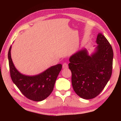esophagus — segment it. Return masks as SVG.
<instances>
[{
	"label": "esophagus",
	"instance_id": "1",
	"mask_svg": "<svg viewBox=\"0 0 121 121\" xmlns=\"http://www.w3.org/2000/svg\"><path fill=\"white\" fill-rule=\"evenodd\" d=\"M68 65L67 63H65L63 64V69H68Z\"/></svg>",
	"mask_w": 121,
	"mask_h": 121
}]
</instances>
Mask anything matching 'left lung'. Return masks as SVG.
Segmentation results:
<instances>
[{"label":"left lung","instance_id":"left-lung-1","mask_svg":"<svg viewBox=\"0 0 121 121\" xmlns=\"http://www.w3.org/2000/svg\"><path fill=\"white\" fill-rule=\"evenodd\" d=\"M96 43L97 45L91 54L83 48L69 58L73 89L79 96L85 99L97 96L107 84L112 73V46L101 33L97 36Z\"/></svg>","mask_w":121,"mask_h":121}]
</instances>
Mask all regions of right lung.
Instances as JSON below:
<instances>
[{
  "label": "right lung",
  "instance_id": "1",
  "mask_svg": "<svg viewBox=\"0 0 121 121\" xmlns=\"http://www.w3.org/2000/svg\"><path fill=\"white\" fill-rule=\"evenodd\" d=\"M10 46L8 59L11 78L27 98L35 101L44 100L52 92L57 76L62 68L61 64L53 65L39 74L33 76L22 74L14 66L11 57Z\"/></svg>",
  "mask_w": 121,
  "mask_h": 121
}]
</instances>
